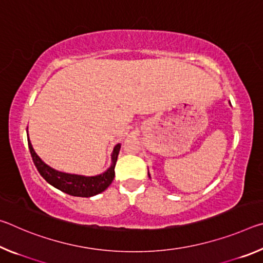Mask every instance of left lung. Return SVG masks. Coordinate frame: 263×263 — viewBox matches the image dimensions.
I'll list each match as a JSON object with an SVG mask.
<instances>
[{
    "instance_id": "left-lung-1",
    "label": "left lung",
    "mask_w": 263,
    "mask_h": 263,
    "mask_svg": "<svg viewBox=\"0 0 263 263\" xmlns=\"http://www.w3.org/2000/svg\"><path fill=\"white\" fill-rule=\"evenodd\" d=\"M230 104H231V103H230ZM148 176H149V177H151V175H149V173H148Z\"/></svg>"
}]
</instances>
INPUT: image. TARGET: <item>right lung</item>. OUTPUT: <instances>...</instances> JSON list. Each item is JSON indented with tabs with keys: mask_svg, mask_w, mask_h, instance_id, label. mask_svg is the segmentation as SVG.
<instances>
[{
	"mask_svg": "<svg viewBox=\"0 0 263 263\" xmlns=\"http://www.w3.org/2000/svg\"><path fill=\"white\" fill-rule=\"evenodd\" d=\"M28 142L31 157H32L34 166L37 167L39 174L46 180L47 183L59 189L62 193L70 196H77V197H91V196L101 194L112 183L115 177V166L117 162L119 149H121V144H117L114 147L112 153H111V164L105 172L99 175L86 176L60 172L50 167L34 152L29 137Z\"/></svg>",
	"mask_w": 263,
	"mask_h": 263,
	"instance_id": "add662e5",
	"label": "right lung"
}]
</instances>
